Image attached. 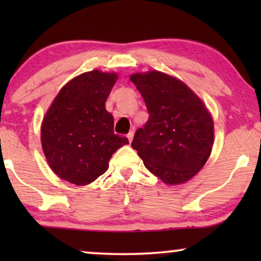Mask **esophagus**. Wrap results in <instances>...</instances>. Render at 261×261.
Wrapping results in <instances>:
<instances>
[{
	"label": "esophagus",
	"instance_id": "esophagus-1",
	"mask_svg": "<svg viewBox=\"0 0 261 261\" xmlns=\"http://www.w3.org/2000/svg\"><path fill=\"white\" fill-rule=\"evenodd\" d=\"M133 137H134V132L133 130H130L129 133L127 134V138H128V140H129V142L133 140Z\"/></svg>",
	"mask_w": 261,
	"mask_h": 261
}]
</instances>
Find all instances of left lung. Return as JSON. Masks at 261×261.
I'll return each instance as SVG.
<instances>
[{"instance_id": "1", "label": "left lung", "mask_w": 261, "mask_h": 261, "mask_svg": "<svg viewBox=\"0 0 261 261\" xmlns=\"http://www.w3.org/2000/svg\"><path fill=\"white\" fill-rule=\"evenodd\" d=\"M130 81L141 92L148 121L134 135L132 147L149 172L166 184L184 183L208 160L214 124L205 106L183 82L151 71Z\"/></svg>"}]
</instances>
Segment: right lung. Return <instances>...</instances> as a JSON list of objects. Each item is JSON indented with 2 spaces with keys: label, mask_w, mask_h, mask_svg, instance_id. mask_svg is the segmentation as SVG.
Listing matches in <instances>:
<instances>
[{
  "label": "right lung",
  "mask_w": 261,
  "mask_h": 261,
  "mask_svg": "<svg viewBox=\"0 0 261 261\" xmlns=\"http://www.w3.org/2000/svg\"><path fill=\"white\" fill-rule=\"evenodd\" d=\"M116 73L94 70L70 81L53 101L41 126V144L53 172L70 183L87 185L106 172L126 137L114 133L105 103Z\"/></svg>",
  "instance_id": "add662e5"
}]
</instances>
